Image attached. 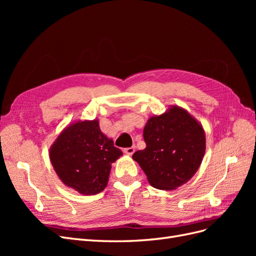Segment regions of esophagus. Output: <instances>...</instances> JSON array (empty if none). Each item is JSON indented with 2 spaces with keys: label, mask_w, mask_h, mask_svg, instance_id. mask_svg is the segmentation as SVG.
Returning <instances> with one entry per match:
<instances>
[{
  "label": "esophagus",
  "mask_w": 256,
  "mask_h": 256,
  "mask_svg": "<svg viewBox=\"0 0 256 256\" xmlns=\"http://www.w3.org/2000/svg\"><path fill=\"white\" fill-rule=\"evenodd\" d=\"M124 152H125L126 154H129V156H131L134 152V147L131 146V147H127V148H124Z\"/></svg>",
  "instance_id": "esophagus-1"
}]
</instances>
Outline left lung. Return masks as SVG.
<instances>
[{
	"mask_svg": "<svg viewBox=\"0 0 256 256\" xmlns=\"http://www.w3.org/2000/svg\"><path fill=\"white\" fill-rule=\"evenodd\" d=\"M146 147L134 154V160L154 188L175 190L189 182L205 154L203 126L182 108L171 106L147 120L143 130Z\"/></svg>",
	"mask_w": 256,
	"mask_h": 256,
	"instance_id": "8db88e82",
	"label": "left lung"
}]
</instances>
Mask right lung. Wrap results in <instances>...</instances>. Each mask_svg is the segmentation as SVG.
Wrapping results in <instances>:
<instances>
[{
    "label": "right lung",
    "mask_w": 256,
    "mask_h": 256,
    "mask_svg": "<svg viewBox=\"0 0 256 256\" xmlns=\"http://www.w3.org/2000/svg\"><path fill=\"white\" fill-rule=\"evenodd\" d=\"M51 164L67 187L83 196L104 190L112 164L122 156L113 140L102 132L99 120H78L68 125L50 147Z\"/></svg>",
    "instance_id": "1"
}]
</instances>
